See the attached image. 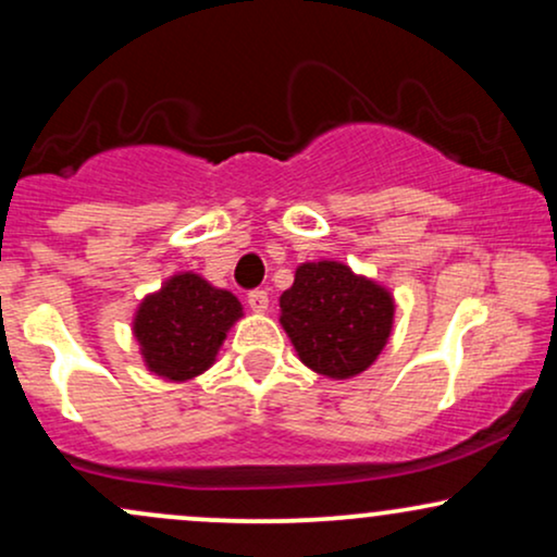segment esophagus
Listing matches in <instances>:
<instances>
[{
  "instance_id": "esophagus-1",
  "label": "esophagus",
  "mask_w": 557,
  "mask_h": 557,
  "mask_svg": "<svg viewBox=\"0 0 557 557\" xmlns=\"http://www.w3.org/2000/svg\"><path fill=\"white\" fill-rule=\"evenodd\" d=\"M248 306H251V311H257V314H264L267 306H270V296H267V290H251L248 293Z\"/></svg>"
}]
</instances>
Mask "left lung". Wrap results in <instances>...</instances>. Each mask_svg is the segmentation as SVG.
I'll list each match as a JSON object with an SVG mask.
<instances>
[{
    "mask_svg": "<svg viewBox=\"0 0 557 557\" xmlns=\"http://www.w3.org/2000/svg\"><path fill=\"white\" fill-rule=\"evenodd\" d=\"M280 324L306 367L330 380H350L385 348L395 300L341 261H306L280 296Z\"/></svg>",
    "mask_w": 557,
    "mask_h": 557,
    "instance_id": "8db88e82",
    "label": "left lung"
}]
</instances>
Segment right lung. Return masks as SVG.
Wrapping results in <instances>:
<instances>
[{
    "instance_id": "obj_1",
    "label": "right lung",
    "mask_w": 557,
    "mask_h": 557,
    "mask_svg": "<svg viewBox=\"0 0 557 557\" xmlns=\"http://www.w3.org/2000/svg\"><path fill=\"white\" fill-rule=\"evenodd\" d=\"M240 317V300L233 293L209 285L194 272H183L140 300L133 335L149 372L185 382L212 367L227 330Z\"/></svg>"
}]
</instances>
